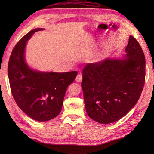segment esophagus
Instances as JSON below:
<instances>
[{
    "label": "esophagus",
    "mask_w": 154,
    "mask_h": 154,
    "mask_svg": "<svg viewBox=\"0 0 154 154\" xmlns=\"http://www.w3.org/2000/svg\"><path fill=\"white\" fill-rule=\"evenodd\" d=\"M82 79H83V77L81 74H78L77 76L76 77V79H75L77 82H81V81H82Z\"/></svg>",
    "instance_id": "esophagus-1"
}]
</instances>
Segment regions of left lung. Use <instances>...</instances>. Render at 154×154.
Segmentation results:
<instances>
[{
	"label": "left lung",
	"instance_id": "1",
	"mask_svg": "<svg viewBox=\"0 0 154 154\" xmlns=\"http://www.w3.org/2000/svg\"><path fill=\"white\" fill-rule=\"evenodd\" d=\"M124 59H106L87 64L81 87L91 119L101 124L120 120L135 106L145 83V55L132 35Z\"/></svg>",
	"mask_w": 154,
	"mask_h": 154
}]
</instances>
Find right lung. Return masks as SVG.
<instances>
[{
  "mask_svg": "<svg viewBox=\"0 0 154 154\" xmlns=\"http://www.w3.org/2000/svg\"><path fill=\"white\" fill-rule=\"evenodd\" d=\"M42 28L29 32L13 48L8 65L11 93L23 112L37 121L54 119L60 113L67 87L74 81L76 71L66 73L32 70L25 61L26 42Z\"/></svg>",
  "mask_w": 154,
  "mask_h": 154,
  "instance_id": "obj_1",
  "label": "right lung"
}]
</instances>
